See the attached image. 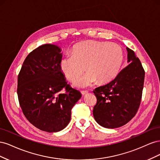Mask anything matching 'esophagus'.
I'll use <instances>...</instances> for the list:
<instances>
[{"instance_id": "34e87169", "label": "esophagus", "mask_w": 160, "mask_h": 160, "mask_svg": "<svg viewBox=\"0 0 160 160\" xmlns=\"http://www.w3.org/2000/svg\"><path fill=\"white\" fill-rule=\"evenodd\" d=\"M81 94L83 95H85L88 93V91H81Z\"/></svg>"}]
</instances>
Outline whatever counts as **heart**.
Wrapping results in <instances>:
<instances>
[{
	"instance_id": "heart-1",
	"label": "heart",
	"mask_w": 160,
	"mask_h": 160,
	"mask_svg": "<svg viewBox=\"0 0 160 160\" xmlns=\"http://www.w3.org/2000/svg\"><path fill=\"white\" fill-rule=\"evenodd\" d=\"M123 59L122 48L115 43L87 41L77 43L71 51V55L62 58L60 69L70 81L77 79L73 85L85 88L95 83L97 81L105 83L118 75Z\"/></svg>"
}]
</instances>
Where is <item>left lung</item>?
Listing matches in <instances>:
<instances>
[{
  "label": "left lung",
  "mask_w": 160,
  "mask_h": 160,
  "mask_svg": "<svg viewBox=\"0 0 160 160\" xmlns=\"http://www.w3.org/2000/svg\"><path fill=\"white\" fill-rule=\"evenodd\" d=\"M126 49L129 65L113 81L93 91L97 98L93 117L105 128H117L128 123L141 103L145 71L134 51Z\"/></svg>",
  "instance_id": "8db88e82"
}]
</instances>
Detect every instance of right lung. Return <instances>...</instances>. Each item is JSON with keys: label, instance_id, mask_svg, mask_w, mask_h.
<instances>
[{"label": "right lung", "instance_id": "add662e5", "mask_svg": "<svg viewBox=\"0 0 160 160\" xmlns=\"http://www.w3.org/2000/svg\"><path fill=\"white\" fill-rule=\"evenodd\" d=\"M61 51L55 45L38 47L27 55L18 76L17 95L24 115L34 126L49 133L67 126L71 109L81 98L61 71Z\"/></svg>", "mask_w": 160, "mask_h": 160}]
</instances>
